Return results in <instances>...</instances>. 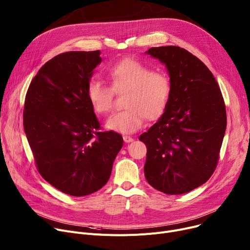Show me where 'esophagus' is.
Masks as SVG:
<instances>
[{
  "label": "esophagus",
  "instance_id": "1",
  "mask_svg": "<svg viewBox=\"0 0 250 250\" xmlns=\"http://www.w3.org/2000/svg\"><path fill=\"white\" fill-rule=\"evenodd\" d=\"M123 138H124L125 143H131L132 141H134V139H132V138L129 137V136H124Z\"/></svg>",
  "mask_w": 250,
  "mask_h": 250
}]
</instances>
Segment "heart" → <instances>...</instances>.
I'll return each instance as SVG.
<instances>
[{
    "mask_svg": "<svg viewBox=\"0 0 250 250\" xmlns=\"http://www.w3.org/2000/svg\"><path fill=\"white\" fill-rule=\"evenodd\" d=\"M110 87L96 78L88 81L86 95L97 114H105L112 106L113 92H126L123 110L112 113L105 123L106 128L122 134L140 129L146 118L158 120L167 109L173 92L169 75L157 72L151 66L135 59H125L109 68Z\"/></svg>",
    "mask_w": 250,
    "mask_h": 250,
    "instance_id": "1",
    "label": "heart"
}]
</instances>
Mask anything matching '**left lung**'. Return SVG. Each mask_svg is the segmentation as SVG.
Masks as SVG:
<instances>
[{
  "mask_svg": "<svg viewBox=\"0 0 250 250\" xmlns=\"http://www.w3.org/2000/svg\"><path fill=\"white\" fill-rule=\"evenodd\" d=\"M146 53L166 65L173 92L160 120L139 138L146 146L145 176L165 194L188 193L217 166L226 129L224 99L212 72L186 49L161 46Z\"/></svg>",
  "mask_w": 250,
  "mask_h": 250,
  "instance_id": "8db88e82",
  "label": "left lung"
}]
</instances>
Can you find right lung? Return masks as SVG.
<instances>
[{"label":"right lung","mask_w":250,"mask_h":250,"mask_svg":"<svg viewBox=\"0 0 250 250\" xmlns=\"http://www.w3.org/2000/svg\"><path fill=\"white\" fill-rule=\"evenodd\" d=\"M101 51H69L46 62L28 88L24 130L40 175L71 196L103 188L124 145L123 137L101 128L86 86L102 62Z\"/></svg>","instance_id":"obj_1"}]
</instances>
